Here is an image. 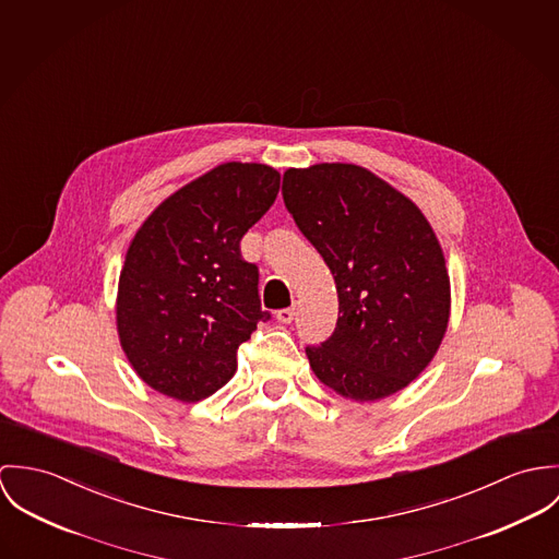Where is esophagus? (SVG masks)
<instances>
[{"mask_svg": "<svg viewBox=\"0 0 559 559\" xmlns=\"http://www.w3.org/2000/svg\"><path fill=\"white\" fill-rule=\"evenodd\" d=\"M294 317H296V307L276 310V319H278L281 323H292V321H294Z\"/></svg>", "mask_w": 559, "mask_h": 559, "instance_id": "obj_1", "label": "esophagus"}]
</instances>
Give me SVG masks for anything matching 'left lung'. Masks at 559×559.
<instances>
[{"label":"left lung","mask_w":559,"mask_h":559,"mask_svg":"<svg viewBox=\"0 0 559 559\" xmlns=\"http://www.w3.org/2000/svg\"><path fill=\"white\" fill-rule=\"evenodd\" d=\"M285 207L330 267L338 319L309 345L310 369L352 401H379L433 360L450 317V278L420 207L369 169H287Z\"/></svg>","instance_id":"1"}]
</instances>
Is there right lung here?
<instances>
[{
    "label": "right lung",
    "mask_w": 559,
    "mask_h": 559,
    "mask_svg": "<svg viewBox=\"0 0 559 559\" xmlns=\"http://www.w3.org/2000/svg\"><path fill=\"white\" fill-rule=\"evenodd\" d=\"M281 174L225 163L167 197L139 227L118 285V334L128 362L156 392L194 403L238 369L261 310L259 270L240 240L270 210Z\"/></svg>",
    "instance_id": "obj_1"
}]
</instances>
